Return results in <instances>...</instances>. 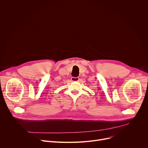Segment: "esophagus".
Here are the masks:
<instances>
[{"instance_id":"esophagus-1","label":"esophagus","mask_w":148,"mask_h":148,"mask_svg":"<svg viewBox=\"0 0 148 148\" xmlns=\"http://www.w3.org/2000/svg\"><path fill=\"white\" fill-rule=\"evenodd\" d=\"M71 81H79V78H78V77H71Z\"/></svg>"}]
</instances>
